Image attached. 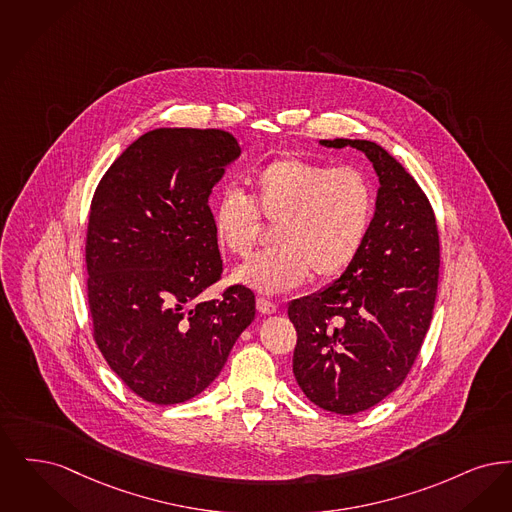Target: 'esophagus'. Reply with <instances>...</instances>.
Wrapping results in <instances>:
<instances>
[{"label":"esophagus","instance_id":"1","mask_svg":"<svg viewBox=\"0 0 512 512\" xmlns=\"http://www.w3.org/2000/svg\"><path fill=\"white\" fill-rule=\"evenodd\" d=\"M256 306H258V312L262 313V315H273V313L279 312L277 306L271 300H267V298H258Z\"/></svg>","mask_w":512,"mask_h":512}]
</instances>
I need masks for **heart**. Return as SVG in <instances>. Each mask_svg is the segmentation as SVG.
<instances>
[{"label": "heart", "instance_id": "obj_1", "mask_svg": "<svg viewBox=\"0 0 512 512\" xmlns=\"http://www.w3.org/2000/svg\"><path fill=\"white\" fill-rule=\"evenodd\" d=\"M279 222L275 252L233 271V281L264 294L300 287L313 271L329 279L350 266L365 245L377 210L371 178L354 166L333 168L285 156L252 178V200L225 191L214 206L212 229L223 252L248 258L260 237V218Z\"/></svg>", "mask_w": 512, "mask_h": 512}]
</instances>
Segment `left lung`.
I'll return each instance as SVG.
<instances>
[{
	"label": "left lung",
	"mask_w": 512,
	"mask_h": 512,
	"mask_svg": "<svg viewBox=\"0 0 512 512\" xmlns=\"http://www.w3.org/2000/svg\"><path fill=\"white\" fill-rule=\"evenodd\" d=\"M319 145L354 147L373 162L377 210L344 273L290 302L298 333L292 373L315 405L354 415L390 396L419 356L436 302L440 239L423 189L386 149L367 139Z\"/></svg>",
	"instance_id": "8db88e82"
}]
</instances>
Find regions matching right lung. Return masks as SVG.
I'll return each mask as SVG.
<instances>
[{"label": "right lung", "mask_w": 512, "mask_h": 512, "mask_svg": "<svg viewBox=\"0 0 512 512\" xmlns=\"http://www.w3.org/2000/svg\"><path fill=\"white\" fill-rule=\"evenodd\" d=\"M239 155L222 130H151L112 162L91 200L93 336L112 371L156 405L199 396L254 321L243 285L200 298L223 271L208 199Z\"/></svg>", "instance_id": "right-lung-1"}]
</instances>
